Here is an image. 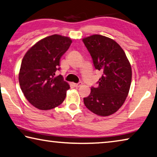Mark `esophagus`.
<instances>
[{
	"instance_id": "obj_1",
	"label": "esophagus",
	"mask_w": 157,
	"mask_h": 157,
	"mask_svg": "<svg viewBox=\"0 0 157 157\" xmlns=\"http://www.w3.org/2000/svg\"><path fill=\"white\" fill-rule=\"evenodd\" d=\"M82 84V83L81 82H78V83H75L74 86H75V87H79V86H80Z\"/></svg>"
}]
</instances>
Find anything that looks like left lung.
<instances>
[{
	"instance_id": "1",
	"label": "left lung",
	"mask_w": 157,
	"mask_h": 157,
	"mask_svg": "<svg viewBox=\"0 0 157 157\" xmlns=\"http://www.w3.org/2000/svg\"><path fill=\"white\" fill-rule=\"evenodd\" d=\"M82 41L95 68L103 73L98 85L91 86L84 103L97 115H111L121 108L128 96L132 78L131 64L122 48L113 39L93 35Z\"/></svg>"
}]
</instances>
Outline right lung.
<instances>
[{"mask_svg":"<svg viewBox=\"0 0 157 157\" xmlns=\"http://www.w3.org/2000/svg\"><path fill=\"white\" fill-rule=\"evenodd\" d=\"M71 43L68 37L52 35L35 44L22 59L19 85L28 101L39 110L56 108L66 98L69 84L55 73L60 70L61 57Z\"/></svg>","mask_w":157,"mask_h":157,"instance_id":"right-lung-1","label":"right lung"}]
</instances>
